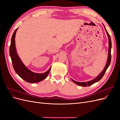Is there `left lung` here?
Here are the masks:
<instances>
[{
  "mask_svg": "<svg viewBox=\"0 0 120 120\" xmlns=\"http://www.w3.org/2000/svg\"><path fill=\"white\" fill-rule=\"evenodd\" d=\"M104 28H105V30H106V32H107V34L108 35V39H109V52H108V60H107V62L106 64V66H105V68H104V69L103 70V71H102V72H101V73L98 75L97 76V77H96L95 79H94L92 81H90L89 82H76L73 79H71L72 81L74 82L76 84H77L79 86H90V85H92L94 83H95L96 82H98V81H99L100 79L103 78V77L104 76V74L105 72H106L107 68H108L109 66V65L111 63V48H112V42H111V37H110V34H109V33L108 32V31H107L106 27L104 26Z\"/></svg>",
  "mask_w": 120,
  "mask_h": 120,
  "instance_id": "obj_1",
  "label": "left lung"
}]
</instances>
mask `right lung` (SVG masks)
Segmentation results:
<instances>
[{
  "mask_svg": "<svg viewBox=\"0 0 120 120\" xmlns=\"http://www.w3.org/2000/svg\"><path fill=\"white\" fill-rule=\"evenodd\" d=\"M17 29L18 28L13 32L11 39V43L9 47V54L11 59L14 70L21 78L28 82L35 83L41 82L48 77L51 67L48 71L44 73L38 74L31 71L24 66L18 56L15 48V38Z\"/></svg>",
  "mask_w": 120,
  "mask_h": 120,
  "instance_id": "add662e5",
  "label": "right lung"
}]
</instances>
